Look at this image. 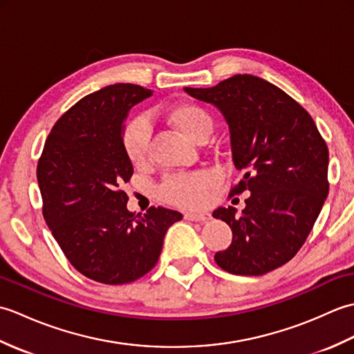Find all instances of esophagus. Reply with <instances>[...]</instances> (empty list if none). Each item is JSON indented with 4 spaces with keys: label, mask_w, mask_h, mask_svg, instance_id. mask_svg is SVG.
<instances>
[{
    "label": "esophagus",
    "mask_w": 354,
    "mask_h": 354,
    "mask_svg": "<svg viewBox=\"0 0 354 354\" xmlns=\"http://www.w3.org/2000/svg\"><path fill=\"white\" fill-rule=\"evenodd\" d=\"M184 219L190 221V222H207L212 219L209 213H193V212H187L184 213Z\"/></svg>",
    "instance_id": "esophagus-1"
}]
</instances>
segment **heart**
<instances>
[{"label": "heart", "mask_w": 354, "mask_h": 354, "mask_svg": "<svg viewBox=\"0 0 354 354\" xmlns=\"http://www.w3.org/2000/svg\"><path fill=\"white\" fill-rule=\"evenodd\" d=\"M171 122L187 138L198 141L208 138L213 131V118L208 111L198 104L184 103L170 112ZM152 126L149 118L141 115L133 118L126 126L123 142L126 153L133 164L146 160L150 145ZM217 181V175L212 170H199L185 175H173L165 178L161 185V193L169 201L184 207H201L207 202L208 190Z\"/></svg>", "instance_id": "heart-1"}]
</instances>
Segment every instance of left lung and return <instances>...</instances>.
Masks as SVG:
<instances>
[{
  "mask_svg": "<svg viewBox=\"0 0 354 354\" xmlns=\"http://www.w3.org/2000/svg\"><path fill=\"white\" fill-rule=\"evenodd\" d=\"M184 91L221 111L232 162L243 173L231 194H251L240 214L234 207L213 212L232 231L216 263L236 275L283 266L306 242L328 194V149L313 118L280 88L251 74Z\"/></svg>",
  "mask_w": 354,
  "mask_h": 354,
  "instance_id": "obj_1",
  "label": "left lung"
}]
</instances>
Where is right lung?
Returning a JSON list of instances; mask_svg holds the SVG:
<instances>
[{
	"instance_id": "obj_1",
	"label": "right lung",
	"mask_w": 354,
	"mask_h": 354,
	"mask_svg": "<svg viewBox=\"0 0 354 354\" xmlns=\"http://www.w3.org/2000/svg\"><path fill=\"white\" fill-rule=\"evenodd\" d=\"M152 93L115 84L85 95L53 126L37 162L45 222L71 265L94 281L124 284L146 275L165 232L183 219L162 207L135 214L120 190L133 173L124 120Z\"/></svg>"
}]
</instances>
